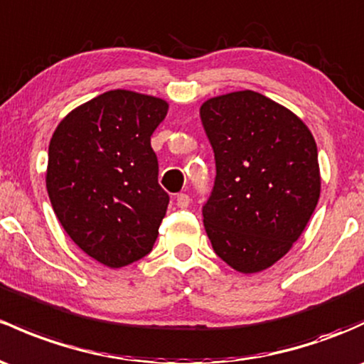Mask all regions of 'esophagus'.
Instances as JSON below:
<instances>
[{
  "instance_id": "1",
  "label": "esophagus",
  "mask_w": 364,
  "mask_h": 364,
  "mask_svg": "<svg viewBox=\"0 0 364 364\" xmlns=\"http://www.w3.org/2000/svg\"><path fill=\"white\" fill-rule=\"evenodd\" d=\"M176 204H178V208L185 209L190 205V197L186 193H178L176 195Z\"/></svg>"
}]
</instances>
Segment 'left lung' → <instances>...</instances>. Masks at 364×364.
<instances>
[{"mask_svg":"<svg viewBox=\"0 0 364 364\" xmlns=\"http://www.w3.org/2000/svg\"><path fill=\"white\" fill-rule=\"evenodd\" d=\"M200 120L216 160L202 208L213 250L237 272H262L291 250L319 200L316 141L293 112L252 90L208 99Z\"/></svg>","mask_w":364,"mask_h":364,"instance_id":"1","label":"left lung"}]
</instances>
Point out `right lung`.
Instances as JSON below:
<instances>
[{"label": "right lung", "instance_id": "right-lung-1", "mask_svg": "<svg viewBox=\"0 0 364 364\" xmlns=\"http://www.w3.org/2000/svg\"><path fill=\"white\" fill-rule=\"evenodd\" d=\"M164 99L109 90L68 113L48 144L47 192L73 242L112 269L151 251L169 195L159 185L151 134Z\"/></svg>", "mask_w": 364, "mask_h": 364}]
</instances>
